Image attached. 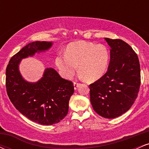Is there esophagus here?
Wrapping results in <instances>:
<instances>
[{"label":"esophagus","mask_w":149,"mask_h":149,"mask_svg":"<svg viewBox=\"0 0 149 149\" xmlns=\"http://www.w3.org/2000/svg\"><path fill=\"white\" fill-rule=\"evenodd\" d=\"M73 86H74V89H75V90H76L77 89H78V88H79L80 84H79V83H76V82H74V83H73Z\"/></svg>","instance_id":"obj_1"}]
</instances>
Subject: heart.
I'll list each match as a JSON object with an SVG mask.
<instances>
[{
  "label": "heart",
  "mask_w": 149,
  "mask_h": 149,
  "mask_svg": "<svg viewBox=\"0 0 149 149\" xmlns=\"http://www.w3.org/2000/svg\"><path fill=\"white\" fill-rule=\"evenodd\" d=\"M110 59L108 47L103 44L86 41L70 43L66 49V54L58 55L55 64L59 72L66 79H71L79 71L87 81L95 82L107 72Z\"/></svg>",
  "instance_id": "1"
}]
</instances>
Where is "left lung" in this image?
Masks as SVG:
<instances>
[{
    "label": "left lung",
    "mask_w": 149,
    "mask_h": 149,
    "mask_svg": "<svg viewBox=\"0 0 149 149\" xmlns=\"http://www.w3.org/2000/svg\"><path fill=\"white\" fill-rule=\"evenodd\" d=\"M110 46V62L102 78L90 85L94 110L106 118H115L127 111L139 92L141 76L137 55L127 42L105 38Z\"/></svg>",
    "instance_id": "left-lung-1"
}]
</instances>
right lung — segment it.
<instances>
[{
    "instance_id": "1",
    "label": "right lung",
    "mask_w": 149,
    "mask_h": 149,
    "mask_svg": "<svg viewBox=\"0 0 149 149\" xmlns=\"http://www.w3.org/2000/svg\"><path fill=\"white\" fill-rule=\"evenodd\" d=\"M52 45L48 41L27 44L10 59L6 69L7 93L11 102L26 117L44 125L58 123L67 115L74 92L73 83L52 68H46L38 81L29 82L22 76L19 64L23 59L47 51Z\"/></svg>"
}]
</instances>
